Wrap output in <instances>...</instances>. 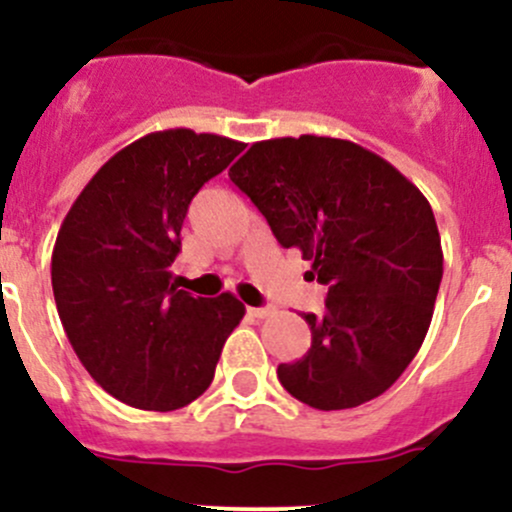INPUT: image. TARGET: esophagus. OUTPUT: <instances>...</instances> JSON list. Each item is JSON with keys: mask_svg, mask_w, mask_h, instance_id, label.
Here are the masks:
<instances>
[{"mask_svg": "<svg viewBox=\"0 0 512 512\" xmlns=\"http://www.w3.org/2000/svg\"><path fill=\"white\" fill-rule=\"evenodd\" d=\"M247 313H250L252 318H267V316H272L274 308L272 306H252V308H247Z\"/></svg>", "mask_w": 512, "mask_h": 512, "instance_id": "34e87169", "label": "esophagus"}]
</instances>
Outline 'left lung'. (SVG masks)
I'll return each mask as SVG.
<instances>
[{
    "instance_id": "8db88e82",
    "label": "left lung",
    "mask_w": 512,
    "mask_h": 512,
    "mask_svg": "<svg viewBox=\"0 0 512 512\" xmlns=\"http://www.w3.org/2000/svg\"><path fill=\"white\" fill-rule=\"evenodd\" d=\"M228 177L328 286L323 316L303 313L311 350L279 364L284 389L318 411L381 396L418 355L442 282L428 199L384 157L325 136L252 143Z\"/></svg>"
}]
</instances>
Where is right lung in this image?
I'll return each instance as SVG.
<instances>
[{"label": "right lung", "mask_w": 512, "mask_h": 512, "mask_svg": "<svg viewBox=\"0 0 512 512\" xmlns=\"http://www.w3.org/2000/svg\"><path fill=\"white\" fill-rule=\"evenodd\" d=\"M245 143L189 128L148 133L89 179L67 211L50 279L72 350L104 391L140 411H177L211 386L245 316L233 294L172 284L189 204Z\"/></svg>", "instance_id": "obj_1"}]
</instances>
